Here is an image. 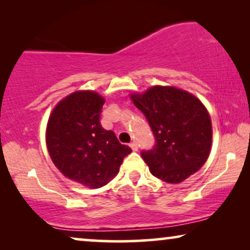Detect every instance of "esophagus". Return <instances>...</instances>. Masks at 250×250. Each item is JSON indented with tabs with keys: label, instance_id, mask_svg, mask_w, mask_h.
Masks as SVG:
<instances>
[{
	"label": "esophagus",
	"instance_id": "esophagus-1",
	"mask_svg": "<svg viewBox=\"0 0 250 250\" xmlns=\"http://www.w3.org/2000/svg\"><path fill=\"white\" fill-rule=\"evenodd\" d=\"M129 146H131V148H132L133 151H138V148H139V146H138V145H136L135 142H132L131 145H129Z\"/></svg>",
	"mask_w": 250,
	"mask_h": 250
}]
</instances>
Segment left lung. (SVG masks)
<instances>
[{
    "mask_svg": "<svg viewBox=\"0 0 250 250\" xmlns=\"http://www.w3.org/2000/svg\"><path fill=\"white\" fill-rule=\"evenodd\" d=\"M132 100L148 121L156 145L141 156L153 176L181 183L206 163L211 146V122L206 108L183 90L153 86Z\"/></svg>",
    "mask_w": 250,
    "mask_h": 250,
    "instance_id": "left-lung-1",
    "label": "left lung"
}]
</instances>
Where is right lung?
<instances>
[{"label":"right lung","mask_w":250,"mask_h":250,"mask_svg":"<svg viewBox=\"0 0 250 250\" xmlns=\"http://www.w3.org/2000/svg\"><path fill=\"white\" fill-rule=\"evenodd\" d=\"M104 98L92 91L68 95L53 109L46 145L57 168L85 187L101 188L118 173L132 149L101 126Z\"/></svg>","instance_id":"right-lung-1"}]
</instances>
